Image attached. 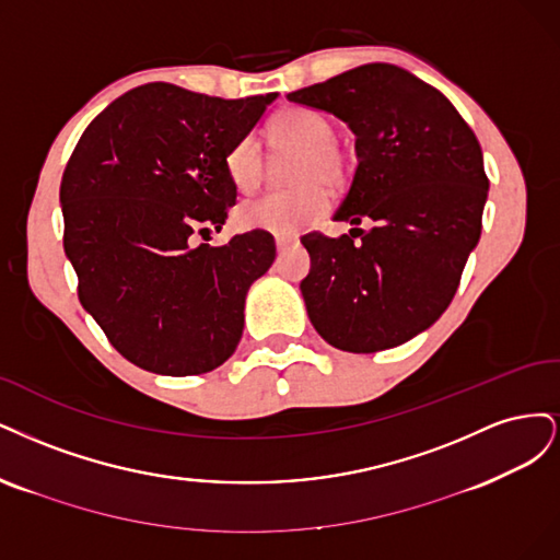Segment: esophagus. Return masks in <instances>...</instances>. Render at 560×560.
<instances>
[{
  "mask_svg": "<svg viewBox=\"0 0 560 560\" xmlns=\"http://www.w3.org/2000/svg\"><path fill=\"white\" fill-rule=\"evenodd\" d=\"M293 244H295V237H277V248H279V250L291 248Z\"/></svg>",
  "mask_w": 560,
  "mask_h": 560,
  "instance_id": "obj_1",
  "label": "esophagus"
}]
</instances>
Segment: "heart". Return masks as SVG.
Here are the masks:
<instances>
[{
	"instance_id": "b5f03b06",
	"label": "heart",
	"mask_w": 560,
	"mask_h": 560,
	"mask_svg": "<svg viewBox=\"0 0 560 560\" xmlns=\"http://www.w3.org/2000/svg\"><path fill=\"white\" fill-rule=\"evenodd\" d=\"M267 137L277 151H298L291 176L298 186L288 192H269L248 200L237 211L244 230L295 234L328 213L326 188H341L349 178V160L337 143L330 116L310 106H288L267 125ZM225 174L240 192H254L265 178V155L256 137H242L225 153Z\"/></svg>"
}]
</instances>
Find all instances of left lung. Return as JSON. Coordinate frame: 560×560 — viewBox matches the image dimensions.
<instances>
[{"instance_id": "obj_1", "label": "left lung", "mask_w": 560, "mask_h": 560, "mask_svg": "<svg viewBox=\"0 0 560 560\" xmlns=\"http://www.w3.org/2000/svg\"><path fill=\"white\" fill-rule=\"evenodd\" d=\"M288 100L349 122L358 167L335 221L372 223L339 240L304 234L312 258L300 283L306 314L341 351L405 345L444 314L479 242L489 192L479 141L438 88L386 62Z\"/></svg>"}]
</instances>
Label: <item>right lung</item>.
I'll list each match as a JSON object with an SVG mask.
<instances>
[{
    "instance_id": "add662e5",
    "label": "right lung",
    "mask_w": 560,
    "mask_h": 560,
    "mask_svg": "<svg viewBox=\"0 0 560 560\" xmlns=\"http://www.w3.org/2000/svg\"><path fill=\"white\" fill-rule=\"evenodd\" d=\"M275 97L147 83L106 106L71 153L60 184L65 254L83 310L137 368L202 374L237 349L244 300L275 262V237L190 240L225 225L237 202L225 153Z\"/></svg>"
}]
</instances>
